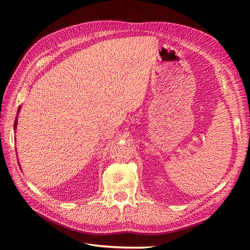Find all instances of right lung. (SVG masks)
Wrapping results in <instances>:
<instances>
[{
    "instance_id": "add662e5",
    "label": "right lung",
    "mask_w": 250,
    "mask_h": 250,
    "mask_svg": "<svg viewBox=\"0 0 250 250\" xmlns=\"http://www.w3.org/2000/svg\"><path fill=\"white\" fill-rule=\"evenodd\" d=\"M20 109H21V107H19V109H18V112H17V113H19ZM17 118H18V117H17ZM17 121H18V119H16V121H14V130L17 129V125H18V122H17Z\"/></svg>"
}]
</instances>
